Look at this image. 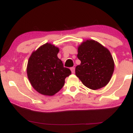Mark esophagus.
Masks as SVG:
<instances>
[{"label": "esophagus", "instance_id": "obj_1", "mask_svg": "<svg viewBox=\"0 0 133 133\" xmlns=\"http://www.w3.org/2000/svg\"><path fill=\"white\" fill-rule=\"evenodd\" d=\"M70 70H71V72L72 74H74L75 73V68L72 67V68H70Z\"/></svg>", "mask_w": 133, "mask_h": 133}]
</instances>
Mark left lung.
I'll use <instances>...</instances> for the list:
<instances>
[{
  "label": "left lung",
  "instance_id": "8db88e82",
  "mask_svg": "<svg viewBox=\"0 0 133 133\" xmlns=\"http://www.w3.org/2000/svg\"><path fill=\"white\" fill-rule=\"evenodd\" d=\"M77 58L81 64L75 68V74L85 87L96 90L107 85L114 70L108 49L96 41L87 40L78 46Z\"/></svg>",
  "mask_w": 133,
  "mask_h": 133
}]
</instances>
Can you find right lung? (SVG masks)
<instances>
[{"instance_id":"right-lung-1","label":"right lung","mask_w":133,"mask_h":133,"mask_svg":"<svg viewBox=\"0 0 133 133\" xmlns=\"http://www.w3.org/2000/svg\"><path fill=\"white\" fill-rule=\"evenodd\" d=\"M59 50L50 43H45L34 51L27 66V74L31 85L38 93L53 96L63 88L65 78L71 74L58 58Z\"/></svg>"}]
</instances>
